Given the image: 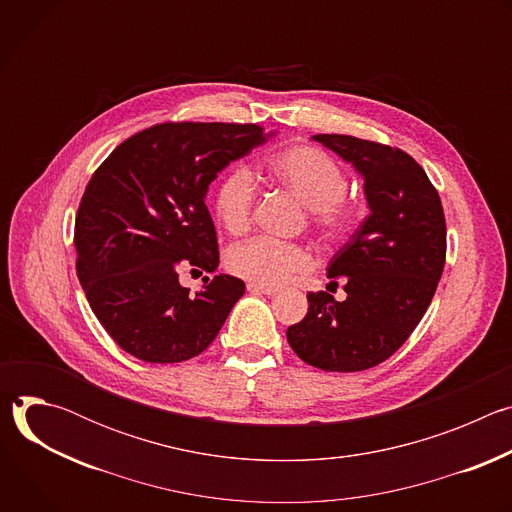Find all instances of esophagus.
I'll return each instance as SVG.
<instances>
[{"label":"esophagus","mask_w":512,"mask_h":512,"mask_svg":"<svg viewBox=\"0 0 512 512\" xmlns=\"http://www.w3.org/2000/svg\"><path fill=\"white\" fill-rule=\"evenodd\" d=\"M247 289L255 291V294H263V296H275L277 294L275 287H265V285H257V283H249Z\"/></svg>","instance_id":"34e87169"}]
</instances>
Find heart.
Wrapping results in <instances>:
<instances>
[{
	"instance_id": "obj_1",
	"label": "heart",
	"mask_w": 512,
	"mask_h": 512,
	"mask_svg": "<svg viewBox=\"0 0 512 512\" xmlns=\"http://www.w3.org/2000/svg\"><path fill=\"white\" fill-rule=\"evenodd\" d=\"M273 178L294 192L308 208L318 229L328 235L344 233L354 221V206L344 198L348 176L344 168L326 152L312 145H294L269 162ZM257 184L249 168H231L214 192V212L218 223L229 233H243L253 214ZM312 255L294 243H283L265 235L247 239L227 253V267L257 285L275 287L294 273L310 269Z\"/></svg>"
}]
</instances>
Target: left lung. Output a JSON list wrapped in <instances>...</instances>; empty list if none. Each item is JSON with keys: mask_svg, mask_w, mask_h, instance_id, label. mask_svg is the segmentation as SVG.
<instances>
[{"mask_svg": "<svg viewBox=\"0 0 512 512\" xmlns=\"http://www.w3.org/2000/svg\"><path fill=\"white\" fill-rule=\"evenodd\" d=\"M312 139L362 176L371 214L328 265V277H346V300L308 294V314L287 328V342L316 369L367 371L409 338L431 304L446 263L444 208L409 154L352 135Z\"/></svg>", "mask_w": 512, "mask_h": 512, "instance_id": "1", "label": "left lung"}]
</instances>
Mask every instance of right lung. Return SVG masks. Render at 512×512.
Instances as JSON below:
<instances>
[{
  "mask_svg": "<svg viewBox=\"0 0 512 512\" xmlns=\"http://www.w3.org/2000/svg\"><path fill=\"white\" fill-rule=\"evenodd\" d=\"M271 135L253 123L154 125L93 174L75 223L77 273L97 320L131 356L156 364L198 356L245 294L225 273L190 294L178 271H216L208 186Z\"/></svg>",
  "mask_w": 512,
  "mask_h": 512,
  "instance_id": "1",
  "label": "right lung"
}]
</instances>
